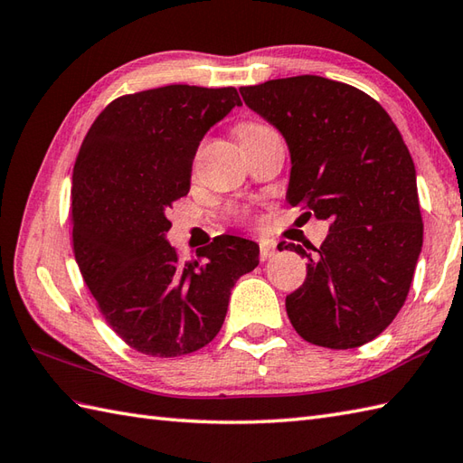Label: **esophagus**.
I'll use <instances>...</instances> for the list:
<instances>
[{
    "label": "esophagus",
    "instance_id": "1",
    "mask_svg": "<svg viewBox=\"0 0 463 463\" xmlns=\"http://www.w3.org/2000/svg\"><path fill=\"white\" fill-rule=\"evenodd\" d=\"M275 251H277L275 243H271V241H260V260L261 261L273 258Z\"/></svg>",
    "mask_w": 463,
    "mask_h": 463
}]
</instances>
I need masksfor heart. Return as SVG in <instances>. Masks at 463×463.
<instances>
[{"mask_svg": "<svg viewBox=\"0 0 463 463\" xmlns=\"http://www.w3.org/2000/svg\"><path fill=\"white\" fill-rule=\"evenodd\" d=\"M267 128H271V127L261 125V122H248V125H241V127L238 128V135H240V140L245 142V140L253 138L255 135H260V132H263V130H267Z\"/></svg>", "mask_w": 463, "mask_h": 463, "instance_id": "obj_1", "label": "heart"}]
</instances>
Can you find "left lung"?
Returning a JSON list of instances; mask_svg holds the SVG:
<instances>
[{
    "mask_svg": "<svg viewBox=\"0 0 463 463\" xmlns=\"http://www.w3.org/2000/svg\"><path fill=\"white\" fill-rule=\"evenodd\" d=\"M240 92L289 146L287 202L331 222L321 248L279 243L309 260L305 283L285 299L291 325L317 346L366 345L402 309L422 251L416 168L402 135L373 97L325 77Z\"/></svg>",
    "mask_w": 463,
    "mask_h": 463,
    "instance_id": "8db88e82",
    "label": "left lung"
}]
</instances>
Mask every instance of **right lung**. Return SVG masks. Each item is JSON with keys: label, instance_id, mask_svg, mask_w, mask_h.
<instances>
[{"label": "right lung", "instance_id": "obj_1", "mask_svg": "<svg viewBox=\"0 0 463 463\" xmlns=\"http://www.w3.org/2000/svg\"><path fill=\"white\" fill-rule=\"evenodd\" d=\"M241 100L233 87L168 85L118 97L92 122L71 188L73 251L109 326L135 351L182 356L220 333L260 245L220 235L180 261L166 212L190 192L200 140Z\"/></svg>", "mask_w": 463, "mask_h": 463}]
</instances>
